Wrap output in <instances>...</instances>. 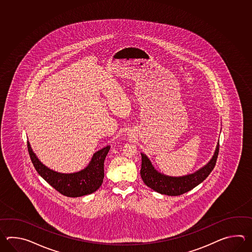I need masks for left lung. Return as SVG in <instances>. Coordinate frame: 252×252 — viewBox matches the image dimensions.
<instances>
[{
    "label": "left lung",
    "instance_id": "left-lung-1",
    "mask_svg": "<svg viewBox=\"0 0 252 252\" xmlns=\"http://www.w3.org/2000/svg\"><path fill=\"white\" fill-rule=\"evenodd\" d=\"M218 153L219 141L216 145L214 155L206 165L202 166L193 174H188L182 177L166 176L158 171L147 155L141 153L142 161L140 176L145 185L158 193L171 196L181 195L197 187L199 184L203 182L209 176L216 164Z\"/></svg>",
    "mask_w": 252,
    "mask_h": 252
}]
</instances>
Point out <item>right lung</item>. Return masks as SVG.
<instances>
[{"label": "right lung", "instance_id": "obj_1", "mask_svg": "<svg viewBox=\"0 0 252 252\" xmlns=\"http://www.w3.org/2000/svg\"><path fill=\"white\" fill-rule=\"evenodd\" d=\"M110 148V146H106L96 151L92 157L89 164L80 171L60 173L45 166L38 159L28 141V150L31 159L40 177L59 193L68 197H80L90 194L102 186L104 177V159Z\"/></svg>", "mask_w": 252, "mask_h": 252}]
</instances>
